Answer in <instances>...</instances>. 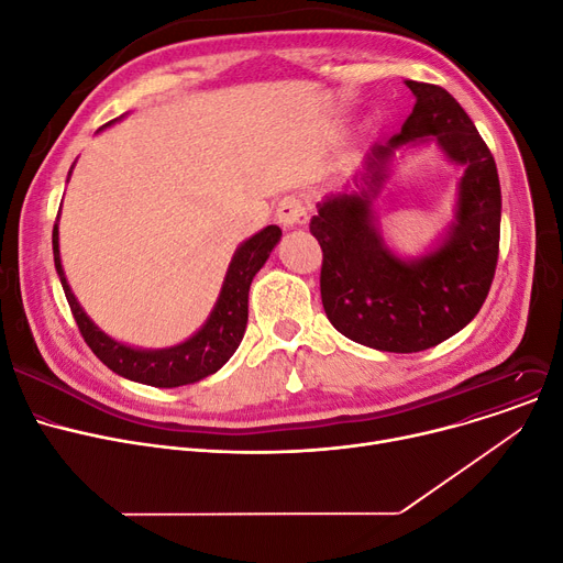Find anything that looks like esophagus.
<instances>
[{
	"mask_svg": "<svg viewBox=\"0 0 563 563\" xmlns=\"http://www.w3.org/2000/svg\"><path fill=\"white\" fill-rule=\"evenodd\" d=\"M307 220H309V213L300 197L286 195L277 207V222L286 229H295V227H305Z\"/></svg>",
	"mask_w": 563,
	"mask_h": 563,
	"instance_id": "esophagus-1",
	"label": "esophagus"
}]
</instances>
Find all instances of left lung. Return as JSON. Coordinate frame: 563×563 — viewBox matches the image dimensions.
Returning a JSON list of instances; mask_svg holds the SVG:
<instances>
[{
	"mask_svg": "<svg viewBox=\"0 0 563 563\" xmlns=\"http://www.w3.org/2000/svg\"><path fill=\"white\" fill-rule=\"evenodd\" d=\"M413 113L400 134L377 143L341 192L311 218L322 247V307L339 332L382 352H420L461 332L482 309L498 263L503 195L493 154L468 113L434 84L407 81ZM434 140L461 164L455 220L420 257L395 255L383 241L374 202L394 152Z\"/></svg>",
	"mask_w": 563,
	"mask_h": 563,
	"instance_id": "obj_1",
	"label": "left lung"
}]
</instances>
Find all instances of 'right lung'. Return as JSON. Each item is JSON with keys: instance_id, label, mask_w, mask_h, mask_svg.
Listing matches in <instances>:
<instances>
[{"instance_id": "right-lung-1", "label": "right lung", "mask_w": 563, "mask_h": 563, "mask_svg": "<svg viewBox=\"0 0 563 563\" xmlns=\"http://www.w3.org/2000/svg\"><path fill=\"white\" fill-rule=\"evenodd\" d=\"M118 120L120 118L107 122L102 129L111 126ZM279 239H282V229L277 224H268L266 229L256 231L254 236L243 241L236 247L234 256H231L220 295L207 322L197 329L190 339L173 347H161V350H145V347L120 343L111 339L107 332H102V329L90 320V316L79 305L63 273L60 250H58V220L52 231V247H54V266H56L60 286L65 290V297H68V305L79 324V332L88 343V347L95 352V356L102 361L107 368H111L115 375L124 379L156 386V388H175V386L195 384L218 373L231 358V354L239 350L247 327L250 284L254 275L263 268V263L268 261Z\"/></svg>"}]
</instances>
